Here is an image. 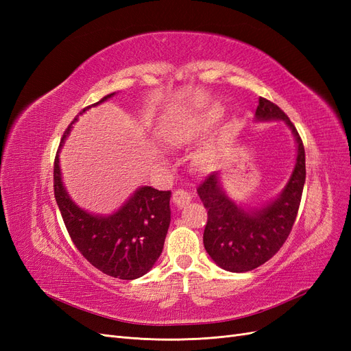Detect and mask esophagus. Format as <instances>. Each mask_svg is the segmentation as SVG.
I'll return each mask as SVG.
<instances>
[{
  "label": "esophagus",
  "instance_id": "34e87169",
  "mask_svg": "<svg viewBox=\"0 0 351 351\" xmlns=\"http://www.w3.org/2000/svg\"><path fill=\"white\" fill-rule=\"evenodd\" d=\"M190 200H192V196H190V193L183 189H177L173 193V202L177 206H184Z\"/></svg>",
  "mask_w": 351,
  "mask_h": 351
}]
</instances>
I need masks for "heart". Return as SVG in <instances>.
Wrapping results in <instances>:
<instances>
[{"mask_svg":"<svg viewBox=\"0 0 351 351\" xmlns=\"http://www.w3.org/2000/svg\"><path fill=\"white\" fill-rule=\"evenodd\" d=\"M219 117H221V108H218V107L212 108L208 114L202 117V119L195 120L192 124L187 127L186 132H184V137H195V136L200 134L202 132L208 130L209 127H212L218 121Z\"/></svg>","mask_w":351,"mask_h":351,"instance_id":"heart-1","label":"heart"}]
</instances>
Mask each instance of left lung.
<instances>
[{"label":"left lung","mask_w":351,"mask_h":351,"mask_svg":"<svg viewBox=\"0 0 351 351\" xmlns=\"http://www.w3.org/2000/svg\"><path fill=\"white\" fill-rule=\"evenodd\" d=\"M258 120H284L297 141V161L281 196L262 209L246 212L221 190L218 173L205 177L197 195L208 209L204 244L218 267L230 272H247L261 267L289 239L299 212L306 180L304 146L287 114L274 102L259 98Z\"/></svg>","instance_id":"1"}]
</instances>
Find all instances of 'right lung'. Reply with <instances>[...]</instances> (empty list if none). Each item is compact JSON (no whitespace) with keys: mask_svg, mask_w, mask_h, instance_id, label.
<instances>
[{"mask_svg":"<svg viewBox=\"0 0 351 351\" xmlns=\"http://www.w3.org/2000/svg\"><path fill=\"white\" fill-rule=\"evenodd\" d=\"M112 95H107L93 105L107 101ZM88 108L90 105L80 114ZM76 120L77 117L69 124L61 143ZM54 196L73 244L95 268L114 278L134 280L154 267L162 252L171 221V190L141 187L114 215L95 217L77 208L69 197L61 183L57 155L54 159Z\"/></svg>","mask_w":351,"mask_h":351,"instance_id":"1","label":"right lung"}]
</instances>
